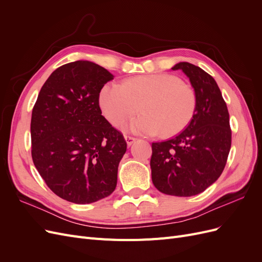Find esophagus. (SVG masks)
Returning <instances> with one entry per match:
<instances>
[{"label": "esophagus", "instance_id": "esophagus-1", "mask_svg": "<svg viewBox=\"0 0 262 262\" xmlns=\"http://www.w3.org/2000/svg\"><path fill=\"white\" fill-rule=\"evenodd\" d=\"M124 140H125V142H126V144H128V146L132 145V144L134 143V142L137 141V139H136V138L130 137V136H124Z\"/></svg>", "mask_w": 262, "mask_h": 262}]
</instances>
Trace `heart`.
<instances>
[{"mask_svg": "<svg viewBox=\"0 0 262 262\" xmlns=\"http://www.w3.org/2000/svg\"><path fill=\"white\" fill-rule=\"evenodd\" d=\"M99 106L107 120L118 125L136 115L123 129L144 136H175L191 120L195 94L189 85L169 74L141 75L121 85L106 84L99 94Z\"/></svg>", "mask_w": 262, "mask_h": 262, "instance_id": "heart-1", "label": "heart"}]
</instances>
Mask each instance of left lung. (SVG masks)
<instances>
[{"label":"left lung","instance_id":"obj_1","mask_svg":"<svg viewBox=\"0 0 262 262\" xmlns=\"http://www.w3.org/2000/svg\"><path fill=\"white\" fill-rule=\"evenodd\" d=\"M195 94L191 121L178 136L152 143L150 169L157 190L169 195L199 194L224 170L232 144L226 102L214 78L201 68L179 62Z\"/></svg>","mask_w":262,"mask_h":262}]
</instances>
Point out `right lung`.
<instances>
[{"mask_svg":"<svg viewBox=\"0 0 262 262\" xmlns=\"http://www.w3.org/2000/svg\"><path fill=\"white\" fill-rule=\"evenodd\" d=\"M113 78L94 62L68 63L48 77L33 108V162L47 186L69 202L93 203L116 189L126 142L99 107V93Z\"/></svg>","mask_w":262,"mask_h":262,"instance_id":"1","label":"right lung"}]
</instances>
